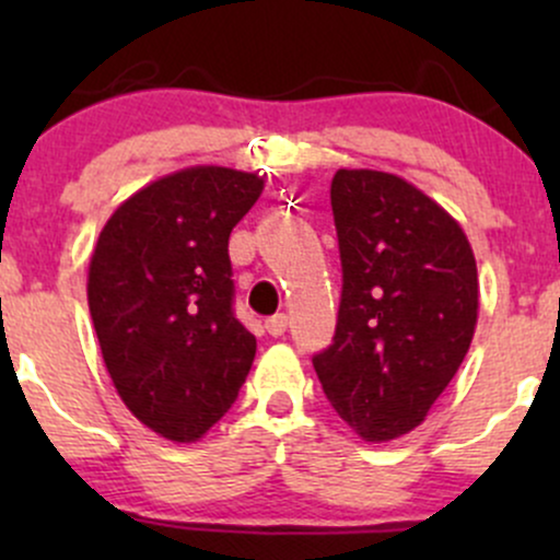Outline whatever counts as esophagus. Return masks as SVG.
Here are the masks:
<instances>
[{"mask_svg":"<svg viewBox=\"0 0 560 560\" xmlns=\"http://www.w3.org/2000/svg\"><path fill=\"white\" fill-rule=\"evenodd\" d=\"M287 326H289V318L284 316V313H279V316L266 320V331L271 334V337H281V334L287 331Z\"/></svg>","mask_w":560,"mask_h":560,"instance_id":"1","label":"esophagus"}]
</instances>
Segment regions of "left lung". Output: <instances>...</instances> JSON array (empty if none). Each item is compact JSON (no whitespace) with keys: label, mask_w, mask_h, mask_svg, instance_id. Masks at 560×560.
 <instances>
[{"label":"left lung","mask_w":560,"mask_h":560,"mask_svg":"<svg viewBox=\"0 0 560 560\" xmlns=\"http://www.w3.org/2000/svg\"><path fill=\"white\" fill-rule=\"evenodd\" d=\"M331 210L342 302L313 369L352 432L389 442L423 423L464 363L479 318L477 258L460 223L395 173L339 168Z\"/></svg>","instance_id":"obj_1"}]
</instances>
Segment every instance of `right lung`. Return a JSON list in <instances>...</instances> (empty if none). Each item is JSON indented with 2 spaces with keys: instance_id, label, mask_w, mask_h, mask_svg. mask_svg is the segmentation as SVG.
<instances>
[{
  "instance_id": "right-lung-1",
  "label": "right lung",
  "mask_w": 560,
  "mask_h": 560,
  "mask_svg": "<svg viewBox=\"0 0 560 560\" xmlns=\"http://www.w3.org/2000/svg\"><path fill=\"white\" fill-rule=\"evenodd\" d=\"M262 186L223 165L168 173L124 199L94 244L86 298L107 374L171 442L208 434L253 369L258 345L231 311L229 236Z\"/></svg>"
}]
</instances>
